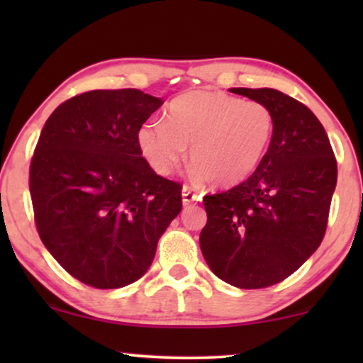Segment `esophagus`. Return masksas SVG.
<instances>
[{
  "instance_id": "obj_1",
  "label": "esophagus",
  "mask_w": 363,
  "mask_h": 363,
  "mask_svg": "<svg viewBox=\"0 0 363 363\" xmlns=\"http://www.w3.org/2000/svg\"><path fill=\"white\" fill-rule=\"evenodd\" d=\"M182 196H183V205H185V206L186 205H191V203H195V201L200 200V196H198L196 193H193L188 186H183Z\"/></svg>"
}]
</instances>
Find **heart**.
<instances>
[{
    "label": "heart",
    "mask_w": 363,
    "mask_h": 363,
    "mask_svg": "<svg viewBox=\"0 0 363 363\" xmlns=\"http://www.w3.org/2000/svg\"><path fill=\"white\" fill-rule=\"evenodd\" d=\"M274 133V116L262 102L220 91H190L168 104L167 121L145 122L137 132L142 157L157 175L177 170L190 147L195 177L213 186L250 178Z\"/></svg>",
    "instance_id": "b5f03b06"
}]
</instances>
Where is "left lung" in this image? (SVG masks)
I'll list each match as a JSON object with an SVG mask.
<instances>
[{
	"label": "left lung",
	"mask_w": 363,
	"mask_h": 363,
	"mask_svg": "<svg viewBox=\"0 0 363 363\" xmlns=\"http://www.w3.org/2000/svg\"><path fill=\"white\" fill-rule=\"evenodd\" d=\"M262 102L274 133L255 173L203 198L208 221L200 247L210 269L240 289L284 281L324 240L337 183L329 137L304 104L276 89H231Z\"/></svg>",
	"instance_id": "left-lung-1"
}]
</instances>
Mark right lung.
<instances>
[{
    "label": "right lung",
    "instance_id": "right-lung-1",
    "mask_svg": "<svg viewBox=\"0 0 363 363\" xmlns=\"http://www.w3.org/2000/svg\"><path fill=\"white\" fill-rule=\"evenodd\" d=\"M162 104L138 89L79 94L49 116L34 148L29 193L39 238L96 289L140 279L182 211V185L157 175L137 143Z\"/></svg>",
    "mask_w": 363,
    "mask_h": 363
}]
</instances>
